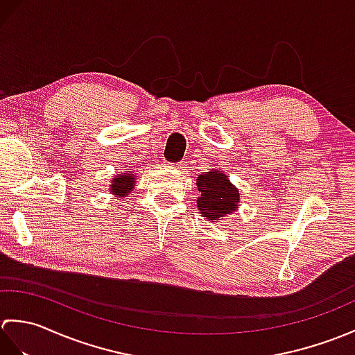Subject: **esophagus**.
<instances>
[{
    "mask_svg": "<svg viewBox=\"0 0 355 355\" xmlns=\"http://www.w3.org/2000/svg\"><path fill=\"white\" fill-rule=\"evenodd\" d=\"M173 166H175V169H184L186 168V163L184 162H180V163H175Z\"/></svg>",
    "mask_w": 355,
    "mask_h": 355,
    "instance_id": "obj_1",
    "label": "esophagus"
}]
</instances>
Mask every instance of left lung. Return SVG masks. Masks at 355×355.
<instances>
[{
	"label": "left lung",
	"mask_w": 355,
	"mask_h": 355,
	"mask_svg": "<svg viewBox=\"0 0 355 355\" xmlns=\"http://www.w3.org/2000/svg\"><path fill=\"white\" fill-rule=\"evenodd\" d=\"M197 187L201 192L197 207L207 221H216L218 218L230 215L238 209L239 191L221 171L212 169L201 173L197 177Z\"/></svg>",
	"instance_id": "obj_1"
}]
</instances>
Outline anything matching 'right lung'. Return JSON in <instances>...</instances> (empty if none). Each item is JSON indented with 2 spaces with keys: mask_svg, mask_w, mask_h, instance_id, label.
<instances>
[{
  "mask_svg": "<svg viewBox=\"0 0 355 355\" xmlns=\"http://www.w3.org/2000/svg\"><path fill=\"white\" fill-rule=\"evenodd\" d=\"M135 177L132 171H126V173H119L116 178H112L111 183V192L116 195L117 198H123L130 195V192L134 189Z\"/></svg>",
  "mask_w": 355,
  "mask_h": 355,
  "instance_id": "right-lung-1",
  "label": "right lung"
}]
</instances>
